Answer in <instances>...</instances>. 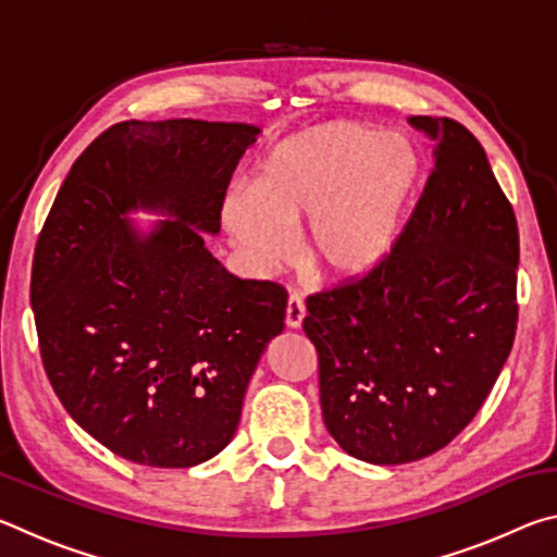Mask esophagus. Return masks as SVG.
<instances>
[{"instance_id":"obj_1","label":"esophagus","mask_w":557,"mask_h":557,"mask_svg":"<svg viewBox=\"0 0 557 557\" xmlns=\"http://www.w3.org/2000/svg\"><path fill=\"white\" fill-rule=\"evenodd\" d=\"M305 317H307V307H305V301H301V297L292 295V297L287 299V312H285V322H287V326H289V329H299V326H301V322H305Z\"/></svg>"}]
</instances>
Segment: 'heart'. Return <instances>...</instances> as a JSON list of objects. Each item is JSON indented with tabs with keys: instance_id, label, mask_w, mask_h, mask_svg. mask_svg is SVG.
I'll list each match as a JSON object with an SVG mask.
<instances>
[{
	"instance_id": "b5f03b06",
	"label": "heart",
	"mask_w": 557,
	"mask_h": 557,
	"mask_svg": "<svg viewBox=\"0 0 557 557\" xmlns=\"http://www.w3.org/2000/svg\"><path fill=\"white\" fill-rule=\"evenodd\" d=\"M420 174L408 137L351 120L319 122L268 149L252 186L225 194L221 221L260 270L289 258V228L305 223V265L322 280H356L391 256Z\"/></svg>"
}]
</instances>
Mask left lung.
I'll return each instance as SVG.
<instances>
[{
    "mask_svg": "<svg viewBox=\"0 0 557 557\" xmlns=\"http://www.w3.org/2000/svg\"><path fill=\"white\" fill-rule=\"evenodd\" d=\"M435 169L395 248L363 280L307 299L319 400L338 447L408 465L482 408L516 336L518 225L484 147L449 117H410Z\"/></svg>",
    "mask_w": 557,
    "mask_h": 557,
    "instance_id": "obj_1",
    "label": "left lung"
}]
</instances>
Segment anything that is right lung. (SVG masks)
Returning a JSON list of instances; mask_svg holds the SVG:
<instances>
[{
    "label": "right lung",
    "mask_w": 557,
    "mask_h": 557,
    "mask_svg": "<svg viewBox=\"0 0 557 557\" xmlns=\"http://www.w3.org/2000/svg\"><path fill=\"white\" fill-rule=\"evenodd\" d=\"M245 122H117L71 166L34 252L44 369L71 418L145 467H194L228 445L287 292L231 275L206 248ZM165 215L149 232L129 212Z\"/></svg>",
    "instance_id": "right-lung-1"
}]
</instances>
